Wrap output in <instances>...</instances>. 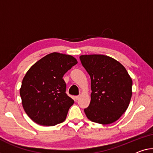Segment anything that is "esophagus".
Here are the masks:
<instances>
[{"mask_svg": "<svg viewBox=\"0 0 153 153\" xmlns=\"http://www.w3.org/2000/svg\"><path fill=\"white\" fill-rule=\"evenodd\" d=\"M80 97H81V96H75V98H76V100H79V98H80Z\"/></svg>", "mask_w": 153, "mask_h": 153, "instance_id": "esophagus-1", "label": "esophagus"}]
</instances>
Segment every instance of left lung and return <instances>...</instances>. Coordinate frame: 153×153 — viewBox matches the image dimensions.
<instances>
[{
	"label": "left lung",
	"instance_id": "left-lung-1",
	"mask_svg": "<svg viewBox=\"0 0 153 153\" xmlns=\"http://www.w3.org/2000/svg\"><path fill=\"white\" fill-rule=\"evenodd\" d=\"M91 79V101L85 114L90 120L111 124L122 116L130 103L133 81L125 68L104 55L79 57Z\"/></svg>",
	"mask_w": 153,
	"mask_h": 153
}]
</instances>
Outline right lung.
Masks as SVG:
<instances>
[{"mask_svg":"<svg viewBox=\"0 0 153 153\" xmlns=\"http://www.w3.org/2000/svg\"><path fill=\"white\" fill-rule=\"evenodd\" d=\"M77 63L71 55L52 53L28 70L20 94L26 114L33 121L39 125L55 126L65 120L74 101L65 93L63 76Z\"/></svg>","mask_w":153,"mask_h":153,"instance_id":"obj_1","label":"right lung"}]
</instances>
